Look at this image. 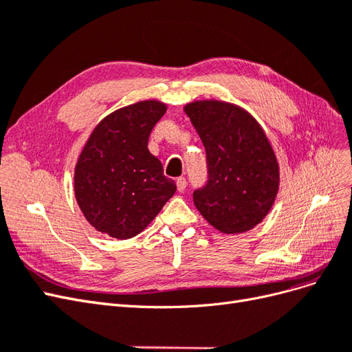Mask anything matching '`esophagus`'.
<instances>
[{"label": "esophagus", "mask_w": 352, "mask_h": 352, "mask_svg": "<svg viewBox=\"0 0 352 352\" xmlns=\"http://www.w3.org/2000/svg\"><path fill=\"white\" fill-rule=\"evenodd\" d=\"M186 185H188V182H186V179H185V177H177V180H176V186H177V190H179V192H185Z\"/></svg>", "instance_id": "34e87169"}]
</instances>
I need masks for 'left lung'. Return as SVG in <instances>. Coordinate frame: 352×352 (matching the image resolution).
Wrapping results in <instances>:
<instances>
[{
  "label": "left lung",
  "instance_id": "1",
  "mask_svg": "<svg viewBox=\"0 0 352 352\" xmlns=\"http://www.w3.org/2000/svg\"><path fill=\"white\" fill-rule=\"evenodd\" d=\"M185 113L206 148L207 182L194 204L223 233H242L267 216L279 189V166L261 126L220 101L188 104Z\"/></svg>",
  "mask_w": 352,
  "mask_h": 352
}]
</instances>
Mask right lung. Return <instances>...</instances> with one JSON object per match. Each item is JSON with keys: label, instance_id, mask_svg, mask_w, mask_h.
I'll return each mask as SVG.
<instances>
[{"label": "right lung", "instance_id": "obj_1", "mask_svg": "<svg viewBox=\"0 0 352 352\" xmlns=\"http://www.w3.org/2000/svg\"><path fill=\"white\" fill-rule=\"evenodd\" d=\"M142 101L111 113L95 127L74 170V194L91 225L117 239L142 232L176 192L148 151V138L166 113Z\"/></svg>", "mask_w": 352, "mask_h": 352}]
</instances>
